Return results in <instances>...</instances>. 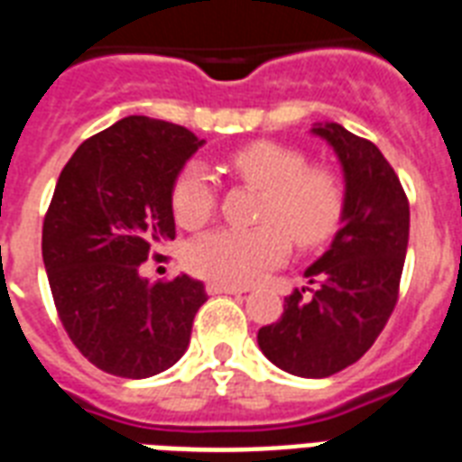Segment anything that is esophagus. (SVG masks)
Segmentation results:
<instances>
[{
  "mask_svg": "<svg viewBox=\"0 0 462 462\" xmlns=\"http://www.w3.org/2000/svg\"><path fill=\"white\" fill-rule=\"evenodd\" d=\"M246 291H249V288L230 286V283H220V281H210V283H208V293H210V295H220V293L242 295V293H246Z\"/></svg>",
  "mask_w": 462,
  "mask_h": 462,
  "instance_id": "34e87169",
  "label": "esophagus"
}]
</instances>
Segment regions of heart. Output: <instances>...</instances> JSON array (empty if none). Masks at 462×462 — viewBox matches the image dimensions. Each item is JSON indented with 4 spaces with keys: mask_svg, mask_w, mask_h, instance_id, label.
<instances>
[{
    "mask_svg": "<svg viewBox=\"0 0 462 462\" xmlns=\"http://www.w3.org/2000/svg\"><path fill=\"white\" fill-rule=\"evenodd\" d=\"M245 181L259 186L256 227H217L189 245L186 262L220 283H254L291 254V235L300 246H317L334 235L344 216V189L325 167H308L300 150L281 143H252L230 157ZM217 203L216 179L203 162H189L176 179L171 206L184 227H199Z\"/></svg>",
    "mask_w": 462,
    "mask_h": 462,
    "instance_id": "1",
    "label": "heart"
}]
</instances>
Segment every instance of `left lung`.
I'll use <instances>...</instances> for the list:
<instances>
[{
    "instance_id": "obj_1",
    "label": "left lung",
    "mask_w": 462,
    "mask_h": 462,
    "mask_svg": "<svg viewBox=\"0 0 462 462\" xmlns=\"http://www.w3.org/2000/svg\"><path fill=\"white\" fill-rule=\"evenodd\" d=\"M344 171V216L332 245L305 278L312 288L288 295L278 322L256 334L281 371L327 378L356 364L378 339L400 293L410 242V200L395 169L371 140L339 123H317Z\"/></svg>"
}]
</instances>
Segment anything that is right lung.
I'll return each mask as SVG.
<instances>
[{
    "mask_svg": "<svg viewBox=\"0 0 462 462\" xmlns=\"http://www.w3.org/2000/svg\"><path fill=\"white\" fill-rule=\"evenodd\" d=\"M200 145L181 125L128 116L77 147L45 213L43 263L60 322L87 361L118 378L171 368L208 300L186 273L140 276L174 239L176 176Z\"/></svg>",
    "mask_w": 462,
    "mask_h": 462,
    "instance_id": "1",
    "label": "right lung"
}]
</instances>
